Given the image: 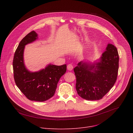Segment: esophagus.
Segmentation results:
<instances>
[{
	"label": "esophagus",
	"mask_w": 133,
	"mask_h": 133,
	"mask_svg": "<svg viewBox=\"0 0 133 133\" xmlns=\"http://www.w3.org/2000/svg\"><path fill=\"white\" fill-rule=\"evenodd\" d=\"M67 69L68 71H72V69H73V66L72 64H69L68 66H67Z\"/></svg>",
	"instance_id": "esophagus-1"
}]
</instances>
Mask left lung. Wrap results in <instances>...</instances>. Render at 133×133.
<instances>
[{"instance_id": "1", "label": "left lung", "mask_w": 133, "mask_h": 133, "mask_svg": "<svg viewBox=\"0 0 133 133\" xmlns=\"http://www.w3.org/2000/svg\"><path fill=\"white\" fill-rule=\"evenodd\" d=\"M97 62L80 61L74 68L78 95L87 100L101 99L116 82L119 57L117 48L108 44Z\"/></svg>"}]
</instances>
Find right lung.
Listing matches in <instances>:
<instances>
[{"mask_svg": "<svg viewBox=\"0 0 133 133\" xmlns=\"http://www.w3.org/2000/svg\"><path fill=\"white\" fill-rule=\"evenodd\" d=\"M38 38V34L33 31L20 42L14 55L13 68L16 84L21 92L28 99L43 102L54 95L60 78L66 72L67 66L50 64L37 72L28 70L24 64V49L26 45Z\"/></svg>", "mask_w": 133, "mask_h": 133, "instance_id": "obj_1", "label": "right lung"}]
</instances>
